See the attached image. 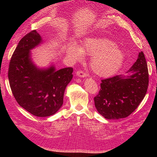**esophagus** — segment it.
<instances>
[{"instance_id":"34e87169","label":"esophagus","mask_w":157,"mask_h":157,"mask_svg":"<svg viewBox=\"0 0 157 157\" xmlns=\"http://www.w3.org/2000/svg\"><path fill=\"white\" fill-rule=\"evenodd\" d=\"M77 75L79 77H81V78H84V77H87V74L84 72L83 71H78L77 72Z\"/></svg>"}]
</instances>
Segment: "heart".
Listing matches in <instances>:
<instances>
[{"label": "heart", "mask_w": 157, "mask_h": 157, "mask_svg": "<svg viewBox=\"0 0 157 157\" xmlns=\"http://www.w3.org/2000/svg\"><path fill=\"white\" fill-rule=\"evenodd\" d=\"M67 55L76 60L81 59L84 55L92 57L90 67L99 77H109L120 69L124 59L123 52L113 41L105 38L88 39L82 48L76 44H69Z\"/></svg>", "instance_id": "heart-1"}]
</instances>
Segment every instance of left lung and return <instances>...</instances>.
<instances>
[{
    "label": "left lung",
    "instance_id": "8db88e82",
    "mask_svg": "<svg viewBox=\"0 0 157 157\" xmlns=\"http://www.w3.org/2000/svg\"><path fill=\"white\" fill-rule=\"evenodd\" d=\"M128 72L131 75H116L101 80V89L94 103L99 113L107 119L126 118L143 100L149 85L147 63L143 52Z\"/></svg>",
    "mask_w": 157,
    "mask_h": 157
}]
</instances>
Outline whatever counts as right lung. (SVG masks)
Returning a JSON list of instances; mask_svg holds the SVG:
<instances>
[{
	"label": "right lung",
	"instance_id": "add662e5",
	"mask_svg": "<svg viewBox=\"0 0 157 157\" xmlns=\"http://www.w3.org/2000/svg\"><path fill=\"white\" fill-rule=\"evenodd\" d=\"M42 42L33 30L23 36L14 50L9 63L8 80L14 98L32 115L49 117L62 106L63 95L73 78L72 67L56 71L54 66L39 69L33 63L30 50Z\"/></svg>",
	"mask_w": 157,
	"mask_h": 157
}]
</instances>
